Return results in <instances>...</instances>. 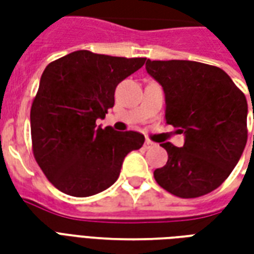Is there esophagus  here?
<instances>
[{
	"mask_svg": "<svg viewBox=\"0 0 254 254\" xmlns=\"http://www.w3.org/2000/svg\"><path fill=\"white\" fill-rule=\"evenodd\" d=\"M155 145H156V144H155L154 141H151V140H145V143H144V147H145V148H152Z\"/></svg>",
	"mask_w": 254,
	"mask_h": 254,
	"instance_id": "obj_1",
	"label": "esophagus"
}]
</instances>
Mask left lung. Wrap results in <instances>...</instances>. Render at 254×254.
I'll return each mask as SVG.
<instances>
[{
	"label": "left lung",
	"instance_id": "obj_1",
	"mask_svg": "<svg viewBox=\"0 0 254 254\" xmlns=\"http://www.w3.org/2000/svg\"><path fill=\"white\" fill-rule=\"evenodd\" d=\"M145 69L165 91L166 122L185 136L181 148L162 144L169 159L154 171L155 180L182 198L215 190L234 170L245 149V95L224 70L207 64L148 60Z\"/></svg>",
	"mask_w": 254,
	"mask_h": 254
}]
</instances>
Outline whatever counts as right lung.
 I'll use <instances>...</instances> for the list:
<instances>
[{
	"label": "right lung",
	"mask_w": 254,
	"mask_h": 254,
	"mask_svg": "<svg viewBox=\"0 0 254 254\" xmlns=\"http://www.w3.org/2000/svg\"><path fill=\"white\" fill-rule=\"evenodd\" d=\"M145 58L111 57L78 50L49 64L31 107L32 151L58 190L88 197L110 188L122 162L141 148V133L96 127L114 106L118 84Z\"/></svg>",
	"instance_id": "right-lung-1"
}]
</instances>
